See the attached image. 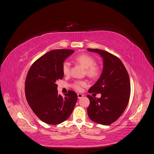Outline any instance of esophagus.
<instances>
[{"label": "esophagus", "instance_id": "obj_1", "mask_svg": "<svg viewBox=\"0 0 154 154\" xmlns=\"http://www.w3.org/2000/svg\"><path fill=\"white\" fill-rule=\"evenodd\" d=\"M83 94H80V93H78V99H81V98H82V97H83Z\"/></svg>", "mask_w": 154, "mask_h": 154}]
</instances>
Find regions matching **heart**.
I'll use <instances>...</instances> for the list:
<instances>
[{
  "label": "heart",
  "mask_w": 154,
  "mask_h": 154,
  "mask_svg": "<svg viewBox=\"0 0 154 154\" xmlns=\"http://www.w3.org/2000/svg\"><path fill=\"white\" fill-rule=\"evenodd\" d=\"M76 61L86 69L87 75L92 78H96L100 74V69L97 66L95 59L88 54H81L75 57ZM71 70V64L67 61H65L62 64V71L65 75H68ZM87 83L85 81H76L74 83L73 87L77 91H81L83 87H86Z\"/></svg>",
  "instance_id": "1"
}]
</instances>
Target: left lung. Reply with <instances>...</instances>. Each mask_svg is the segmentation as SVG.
Here are the masks:
<instances>
[{
  "mask_svg": "<svg viewBox=\"0 0 154 154\" xmlns=\"http://www.w3.org/2000/svg\"><path fill=\"white\" fill-rule=\"evenodd\" d=\"M99 54L103 58V68L100 78L88 92L101 94L100 98L90 95L87 108L89 118L103 125L115 122L128 105L130 95V83L128 72L120 59L106 51L87 49Z\"/></svg>",
  "mask_w": 154,
  "mask_h": 154,
  "instance_id": "1",
  "label": "left lung"
}]
</instances>
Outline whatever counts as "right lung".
<instances>
[{"mask_svg": "<svg viewBox=\"0 0 154 154\" xmlns=\"http://www.w3.org/2000/svg\"><path fill=\"white\" fill-rule=\"evenodd\" d=\"M74 51L71 49L50 51L32 65L27 74L25 94L32 110L40 120L58 125L67 119L78 99L77 94L69 91L63 97L58 94L57 81L63 77L62 64Z\"/></svg>", "mask_w": 154, "mask_h": 154, "instance_id": "obj_1", "label": "right lung"}]
</instances>
